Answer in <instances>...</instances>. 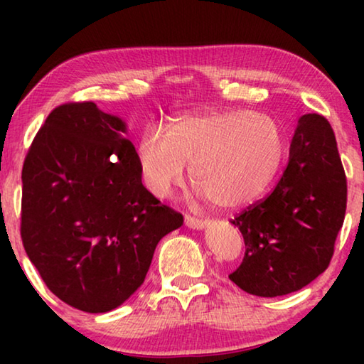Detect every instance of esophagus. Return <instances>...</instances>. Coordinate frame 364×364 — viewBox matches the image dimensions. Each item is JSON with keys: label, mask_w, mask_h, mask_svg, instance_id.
Masks as SVG:
<instances>
[{"label": "esophagus", "mask_w": 364, "mask_h": 364, "mask_svg": "<svg viewBox=\"0 0 364 364\" xmlns=\"http://www.w3.org/2000/svg\"><path fill=\"white\" fill-rule=\"evenodd\" d=\"M205 223H207L205 220L191 217V215H186V217H184V225L188 228H193V230H202V228L205 226Z\"/></svg>", "instance_id": "esophagus-1"}]
</instances>
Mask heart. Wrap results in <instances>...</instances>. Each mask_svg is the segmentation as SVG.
Listing matches in <instances>:
<instances>
[{
	"label": "heart",
	"mask_w": 364,
	"mask_h": 364,
	"mask_svg": "<svg viewBox=\"0 0 364 364\" xmlns=\"http://www.w3.org/2000/svg\"><path fill=\"white\" fill-rule=\"evenodd\" d=\"M286 151L279 123L267 114L225 110L176 119L168 133L147 128L138 141L146 188L164 199L193 167L194 186L213 205L232 210L254 202L273 180Z\"/></svg>",
	"instance_id": "b5f03b06"
}]
</instances>
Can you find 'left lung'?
<instances>
[{
	"mask_svg": "<svg viewBox=\"0 0 364 364\" xmlns=\"http://www.w3.org/2000/svg\"><path fill=\"white\" fill-rule=\"evenodd\" d=\"M345 208L347 178L334 132L323 115H301L273 193L231 220L245 255L230 279L258 297L300 291L329 267Z\"/></svg>",
	"mask_w": 364,
	"mask_h": 364,
	"instance_id": "1",
	"label": "left lung"
}]
</instances>
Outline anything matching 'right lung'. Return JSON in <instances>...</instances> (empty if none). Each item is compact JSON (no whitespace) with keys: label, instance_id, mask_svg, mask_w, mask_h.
Masks as SVG:
<instances>
[{"label":"right lung","instance_id":"add662e5","mask_svg":"<svg viewBox=\"0 0 364 364\" xmlns=\"http://www.w3.org/2000/svg\"><path fill=\"white\" fill-rule=\"evenodd\" d=\"M127 125L95 102L48 115L22 168L21 236L49 291L86 313L120 306L183 215L143 186Z\"/></svg>","mask_w":364,"mask_h":364}]
</instances>
